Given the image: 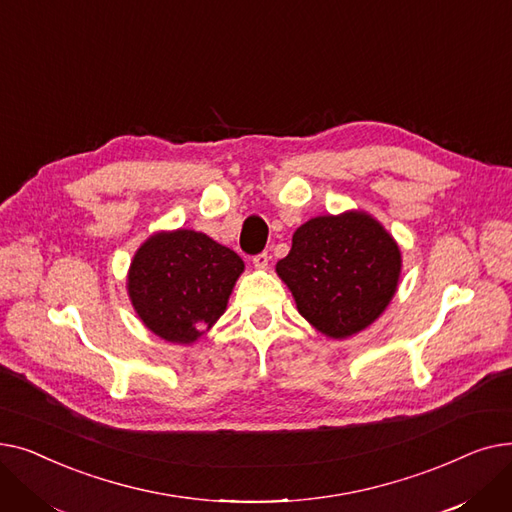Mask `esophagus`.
<instances>
[{"label": "esophagus", "mask_w": 512, "mask_h": 512, "mask_svg": "<svg viewBox=\"0 0 512 512\" xmlns=\"http://www.w3.org/2000/svg\"><path fill=\"white\" fill-rule=\"evenodd\" d=\"M267 263H270V257H267V253H259L253 257V265L257 267V270H267Z\"/></svg>", "instance_id": "34e87169"}]
</instances>
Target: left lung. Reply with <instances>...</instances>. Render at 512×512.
<instances>
[{"mask_svg":"<svg viewBox=\"0 0 512 512\" xmlns=\"http://www.w3.org/2000/svg\"><path fill=\"white\" fill-rule=\"evenodd\" d=\"M402 255L392 234L361 209L317 215L292 234L276 274L299 313L328 338H351L394 299Z\"/></svg>","mask_w":512,"mask_h":512,"instance_id":"left-lung-1","label":"left lung"}]
</instances>
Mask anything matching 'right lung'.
I'll list each match as a JSON object with an SVG mask.
<instances>
[{"label": "right lung", "mask_w": 512, "mask_h": 512, "mask_svg": "<svg viewBox=\"0 0 512 512\" xmlns=\"http://www.w3.org/2000/svg\"><path fill=\"white\" fill-rule=\"evenodd\" d=\"M245 263L195 230H161L134 253L126 290L139 319L161 340L193 344L213 328Z\"/></svg>", "instance_id": "1"}]
</instances>
